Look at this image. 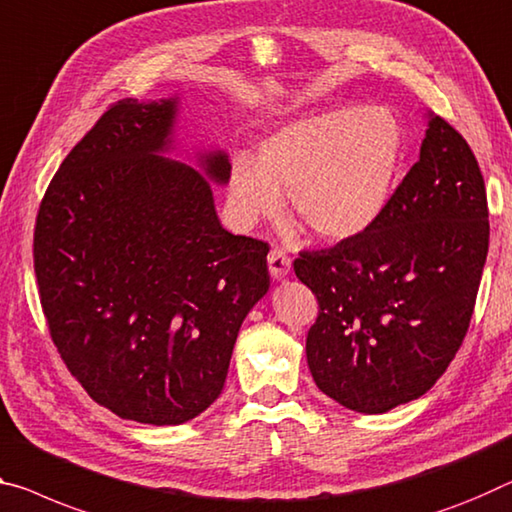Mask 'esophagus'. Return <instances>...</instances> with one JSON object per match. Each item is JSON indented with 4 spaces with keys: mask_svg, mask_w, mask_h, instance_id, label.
I'll return each mask as SVG.
<instances>
[{
    "mask_svg": "<svg viewBox=\"0 0 512 512\" xmlns=\"http://www.w3.org/2000/svg\"><path fill=\"white\" fill-rule=\"evenodd\" d=\"M269 271L273 280H285L291 271V259L280 248H273L269 253Z\"/></svg>",
    "mask_w": 512,
    "mask_h": 512,
    "instance_id": "1",
    "label": "esophagus"
}]
</instances>
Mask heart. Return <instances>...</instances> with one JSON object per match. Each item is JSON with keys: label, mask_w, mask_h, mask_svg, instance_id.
<instances>
[{"label": "heart", "mask_w": 512, "mask_h": 512, "mask_svg": "<svg viewBox=\"0 0 512 512\" xmlns=\"http://www.w3.org/2000/svg\"><path fill=\"white\" fill-rule=\"evenodd\" d=\"M403 157V132L383 107H337L282 125L257 145L255 164L234 159L227 180L243 225L280 209V193L316 237L344 241L385 212Z\"/></svg>", "instance_id": "heart-1"}]
</instances>
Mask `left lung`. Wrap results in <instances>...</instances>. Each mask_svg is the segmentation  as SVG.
Wrapping results in <instances>:
<instances>
[{
    "mask_svg": "<svg viewBox=\"0 0 512 512\" xmlns=\"http://www.w3.org/2000/svg\"><path fill=\"white\" fill-rule=\"evenodd\" d=\"M419 161L367 232L300 253L296 278L319 300L305 353L316 387L364 415L431 389L456 358L488 257L481 168L428 111Z\"/></svg>",
    "mask_w": 512,
    "mask_h": 512,
    "instance_id": "obj_1",
    "label": "left lung"
}]
</instances>
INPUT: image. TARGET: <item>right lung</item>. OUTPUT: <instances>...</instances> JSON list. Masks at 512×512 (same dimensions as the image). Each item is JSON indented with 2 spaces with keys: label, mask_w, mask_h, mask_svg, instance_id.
Wrapping results in <instances>:
<instances>
[{
  "label": "right lung",
  "mask_w": 512,
  "mask_h": 512,
  "mask_svg": "<svg viewBox=\"0 0 512 512\" xmlns=\"http://www.w3.org/2000/svg\"><path fill=\"white\" fill-rule=\"evenodd\" d=\"M180 104H113L63 159L34 234L63 362L93 401L152 426L218 399L241 323L271 287L269 246L218 221L227 152L177 148Z\"/></svg>",
  "instance_id": "obj_1"
}]
</instances>
